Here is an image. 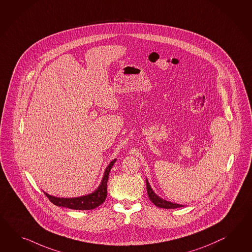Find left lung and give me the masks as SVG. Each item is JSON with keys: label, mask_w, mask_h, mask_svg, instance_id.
<instances>
[{"label": "left lung", "mask_w": 252, "mask_h": 252, "mask_svg": "<svg viewBox=\"0 0 252 252\" xmlns=\"http://www.w3.org/2000/svg\"><path fill=\"white\" fill-rule=\"evenodd\" d=\"M146 182H147V191H148V197H149V199H150L157 207L162 208V209H177V208L183 207L182 205L168 202V201H166V200L160 198L159 196H157V195L154 193V191L152 190V189H151L150 185L148 183V180H147Z\"/></svg>", "instance_id": "8db88e82"}]
</instances>
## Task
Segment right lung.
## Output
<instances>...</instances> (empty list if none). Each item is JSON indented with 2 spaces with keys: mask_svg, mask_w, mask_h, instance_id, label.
Here are the masks:
<instances>
[{
  "mask_svg": "<svg viewBox=\"0 0 252 252\" xmlns=\"http://www.w3.org/2000/svg\"><path fill=\"white\" fill-rule=\"evenodd\" d=\"M114 159L109 166L106 167L104 172V178L102 180V183L99 186L98 189L92 194L86 195V196L74 197V198H63V197H56V196H50L47 193L43 192L45 196L49 198L50 201L59 207H65L71 209H77V210H89L97 208L102 203L104 202L106 195H107V181L108 176L112 166L116 162Z\"/></svg>",
  "mask_w": 252,
  "mask_h": 252,
  "instance_id": "1",
  "label": "right lung"
}]
</instances>
